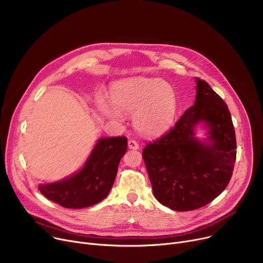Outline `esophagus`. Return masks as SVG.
<instances>
[{
    "label": "esophagus",
    "instance_id": "1",
    "mask_svg": "<svg viewBox=\"0 0 263 263\" xmlns=\"http://www.w3.org/2000/svg\"><path fill=\"white\" fill-rule=\"evenodd\" d=\"M128 146H129V148H130V149H133V150L140 149V145H139V143H137V142H136V141H134V140H130V141L128 142Z\"/></svg>",
    "mask_w": 263,
    "mask_h": 263
}]
</instances>
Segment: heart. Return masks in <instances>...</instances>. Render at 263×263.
I'll list each match as a JSON object with an SVG mask.
<instances>
[{
    "mask_svg": "<svg viewBox=\"0 0 263 263\" xmlns=\"http://www.w3.org/2000/svg\"><path fill=\"white\" fill-rule=\"evenodd\" d=\"M110 108L99 100L101 112L112 120L121 121L122 115H134V127L149 136L166 131L178 110L176 91L160 79L136 78L116 84L110 91Z\"/></svg>",
    "mask_w": 263,
    "mask_h": 263,
    "instance_id": "b5f03b06",
    "label": "heart"
}]
</instances>
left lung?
Segmentation results:
<instances>
[{
  "label": "left lung",
  "mask_w": 263,
  "mask_h": 263,
  "mask_svg": "<svg viewBox=\"0 0 263 263\" xmlns=\"http://www.w3.org/2000/svg\"><path fill=\"white\" fill-rule=\"evenodd\" d=\"M209 128L200 142L194 129ZM231 115L224 100L196 78V99L175 126L143 150L154 195L176 211H192L215 199L228 185L237 157Z\"/></svg>",
  "instance_id": "8db88e82"
}]
</instances>
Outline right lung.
Instances as JSON below:
<instances>
[{"mask_svg": "<svg viewBox=\"0 0 263 263\" xmlns=\"http://www.w3.org/2000/svg\"><path fill=\"white\" fill-rule=\"evenodd\" d=\"M127 146L126 136L100 139L81 171L59 182L39 184L40 193L64 208L82 209L100 202L114 184Z\"/></svg>", "mask_w": 263, "mask_h": 263, "instance_id": "right-lung-1", "label": "right lung"}]
</instances>
